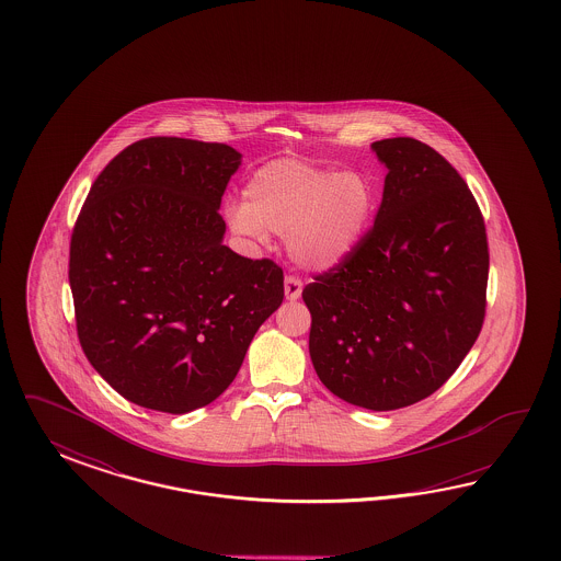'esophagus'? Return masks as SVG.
I'll use <instances>...</instances> for the list:
<instances>
[{
  "mask_svg": "<svg viewBox=\"0 0 561 561\" xmlns=\"http://www.w3.org/2000/svg\"><path fill=\"white\" fill-rule=\"evenodd\" d=\"M284 294L288 298L289 302L298 300L300 294H302V282L296 277V275H288L286 282H284Z\"/></svg>",
  "mask_w": 561,
  "mask_h": 561,
  "instance_id": "obj_1",
  "label": "esophagus"
}]
</instances>
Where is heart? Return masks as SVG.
Returning <instances> with one entry per match:
<instances>
[{
  "label": "heart",
  "mask_w": 561,
  "mask_h": 561,
  "mask_svg": "<svg viewBox=\"0 0 561 561\" xmlns=\"http://www.w3.org/2000/svg\"><path fill=\"white\" fill-rule=\"evenodd\" d=\"M374 187L359 172L279 158L251 174L244 202L226 205L230 230L263 242L286 237L294 263L327 272L352 255L373 220Z\"/></svg>",
  "instance_id": "1"
}]
</instances>
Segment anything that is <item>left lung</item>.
<instances>
[{
	"mask_svg": "<svg viewBox=\"0 0 561 561\" xmlns=\"http://www.w3.org/2000/svg\"><path fill=\"white\" fill-rule=\"evenodd\" d=\"M373 150L389 170L373 230L302 298L324 387L391 411L438 391L473 347L490 253L476 197L440 153L413 137Z\"/></svg>",
	"mask_w": 561,
	"mask_h": 561,
	"instance_id": "obj_1",
	"label": "left lung"
}]
</instances>
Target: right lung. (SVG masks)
<instances>
[{
	"mask_svg": "<svg viewBox=\"0 0 561 561\" xmlns=\"http://www.w3.org/2000/svg\"><path fill=\"white\" fill-rule=\"evenodd\" d=\"M242 153L148 137L102 170L69 247V286L88 362L139 408L188 413L237 378L284 272L221 240V195Z\"/></svg>",
	"mask_w": 561,
	"mask_h": 561,
	"instance_id": "add662e5",
	"label": "right lung"
}]
</instances>
